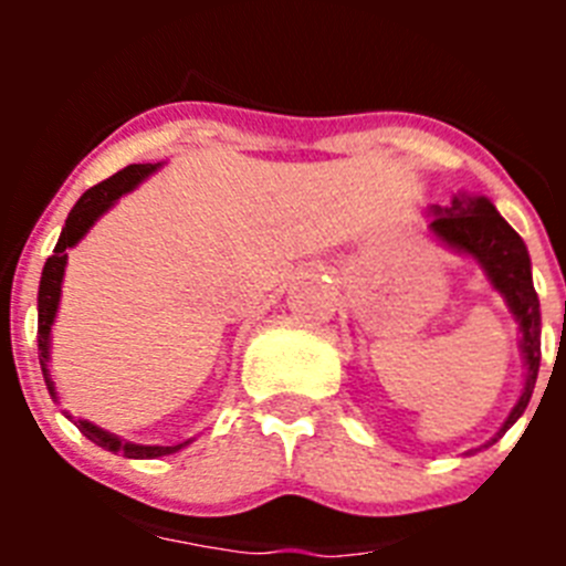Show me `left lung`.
Listing matches in <instances>:
<instances>
[{"label":"left lung","mask_w":566,"mask_h":566,"mask_svg":"<svg viewBox=\"0 0 566 566\" xmlns=\"http://www.w3.org/2000/svg\"><path fill=\"white\" fill-rule=\"evenodd\" d=\"M431 232L453 252L470 254L488 274L490 286L504 297L522 332V357L527 365L524 391L516 408L510 411L499 433L488 444L504 437L510 424L516 422L527 408L533 388H536L538 363H542V312H538V294L533 289L530 272V254L518 232L504 221L496 207L484 195H453L451 207H433ZM484 444V448H488Z\"/></svg>","instance_id":"8db88e82"}]
</instances>
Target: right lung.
Wrapping results in <instances>:
<instances>
[{
    "label": "right lung",
    "mask_w": 566,
    "mask_h": 566,
    "mask_svg": "<svg viewBox=\"0 0 566 566\" xmlns=\"http://www.w3.org/2000/svg\"><path fill=\"white\" fill-rule=\"evenodd\" d=\"M161 167V164H129L124 167L122 172H115L113 178L107 181L96 184V187H90L87 192L82 195L76 201V207L70 209L67 221H64L62 234H59V243L53 249V254L48 258L42 269V280H39V365H42L44 382H48V391L53 397V402H59L56 397V385L50 379V328H53V319H56L59 312V300H62V280H64V266H67V249H73L84 234L90 232V227L113 207L122 195L133 192L144 178L155 172V169ZM76 428L90 439V442H96L98 448L113 453H124L127 459H158V457H169V453L181 451L187 448L192 439L178 444H135L127 442V439L115 437V433L104 431L98 424L87 422V419H76Z\"/></svg>",
    "instance_id": "1"
}]
</instances>
